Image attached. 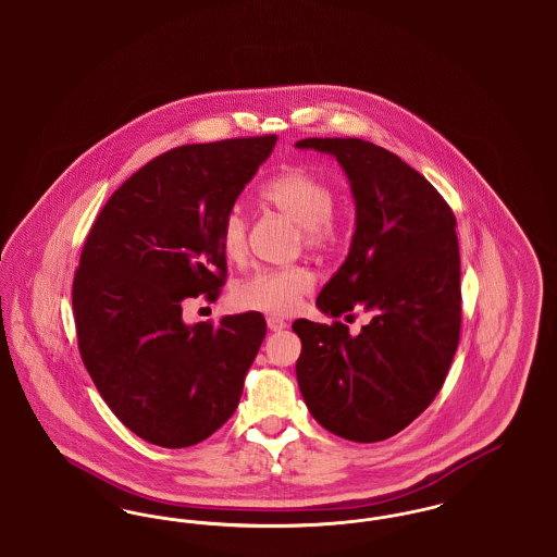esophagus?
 Instances as JSON below:
<instances>
[{"instance_id": "obj_1", "label": "esophagus", "mask_w": 557, "mask_h": 557, "mask_svg": "<svg viewBox=\"0 0 557 557\" xmlns=\"http://www.w3.org/2000/svg\"><path fill=\"white\" fill-rule=\"evenodd\" d=\"M267 325H269V330L271 332H282V330H286V319L277 318V315H269L267 318Z\"/></svg>"}]
</instances>
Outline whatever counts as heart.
Masks as SVG:
<instances>
[{
  "instance_id": "obj_1",
  "label": "heart",
  "mask_w": 557,
  "mask_h": 557,
  "mask_svg": "<svg viewBox=\"0 0 557 557\" xmlns=\"http://www.w3.org/2000/svg\"><path fill=\"white\" fill-rule=\"evenodd\" d=\"M261 194L267 205L302 230L307 246L323 248L334 239L332 212L336 194L315 173L298 166L282 171L267 182ZM219 242L227 261H244L248 252V221L239 209H232L225 214ZM311 286L313 275L305 267L259 269L234 288V300L242 309L290 313Z\"/></svg>"
}]
</instances>
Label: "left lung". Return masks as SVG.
I'll use <instances>...</instances> for the list:
<instances>
[{
	"mask_svg": "<svg viewBox=\"0 0 557 557\" xmlns=\"http://www.w3.org/2000/svg\"><path fill=\"white\" fill-rule=\"evenodd\" d=\"M294 146L338 160L355 200L346 261L315 305L330 318L371 315L357 336L341 321L296 319L298 388L332 434L386 441L436 397L457 350V221L424 175L371 141L309 137Z\"/></svg>",
	"mask_w": 557,
	"mask_h": 557,
	"instance_id": "8db88e82",
	"label": "left lung"
}]
</instances>
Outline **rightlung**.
<instances>
[{
	"label": "right lung",
	"mask_w": 557,
	"mask_h": 557,
	"mask_svg": "<svg viewBox=\"0 0 557 557\" xmlns=\"http://www.w3.org/2000/svg\"><path fill=\"white\" fill-rule=\"evenodd\" d=\"M277 137L189 144L119 187L81 252L73 311L81 359L112 413L139 438L184 449L238 407L267 323L239 313L186 323L184 300L219 296V232Z\"/></svg>",
	"instance_id": "add662e5"
}]
</instances>
